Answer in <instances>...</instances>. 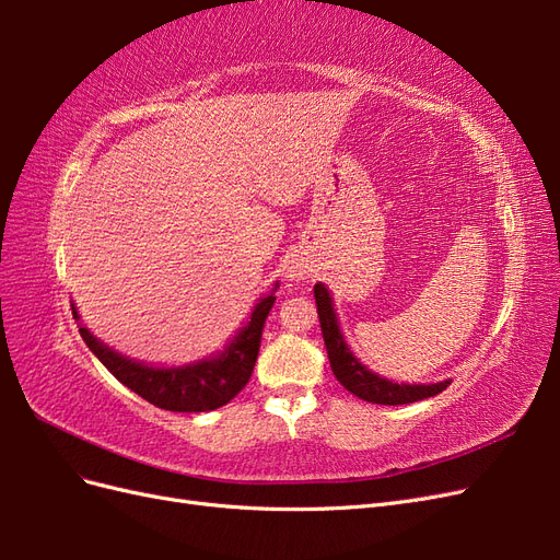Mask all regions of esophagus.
Masks as SVG:
<instances>
[{"instance_id": "34e87169", "label": "esophagus", "mask_w": 560, "mask_h": 560, "mask_svg": "<svg viewBox=\"0 0 560 560\" xmlns=\"http://www.w3.org/2000/svg\"><path fill=\"white\" fill-rule=\"evenodd\" d=\"M292 273H294V276H292V278H299V280H301V278H306V273H303V270H301V268H296V270H292Z\"/></svg>"}]
</instances>
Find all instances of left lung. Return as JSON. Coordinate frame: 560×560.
<instances>
[{
  "mask_svg": "<svg viewBox=\"0 0 560 560\" xmlns=\"http://www.w3.org/2000/svg\"><path fill=\"white\" fill-rule=\"evenodd\" d=\"M315 303H317V317H319V327L322 336H325V346L327 354L331 362L334 376L338 378L348 393L354 397H360L371 404H387V406H399V404H411L428 399L442 393L451 385V381L444 383H434V385H399L387 378H381L376 374L358 362V358H352L350 348L343 341V334L338 329L336 313L331 306V296L327 292L325 284H315Z\"/></svg>",
  "mask_w": 560,
  "mask_h": 560,
  "instance_id": "1",
  "label": "left lung"
}]
</instances>
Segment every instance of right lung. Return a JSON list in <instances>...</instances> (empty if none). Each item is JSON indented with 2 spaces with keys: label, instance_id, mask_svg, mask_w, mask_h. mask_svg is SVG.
<instances>
[{
  "label": "right lung",
  "instance_id": "right-lung-1",
  "mask_svg": "<svg viewBox=\"0 0 560 560\" xmlns=\"http://www.w3.org/2000/svg\"><path fill=\"white\" fill-rule=\"evenodd\" d=\"M273 294L261 299L257 306H254L247 327H243V331L233 338L229 348L219 354V358L177 369H156L138 364L100 343L86 327H79V334L93 350L95 358L103 362L118 381L130 387L132 393H138L149 404H154L165 411L179 413L214 411L219 406L229 404L247 385L254 371V362H257L259 354L264 322L270 308H273ZM72 315L74 319H79L77 308H72Z\"/></svg>",
  "mask_w": 560,
  "mask_h": 560
}]
</instances>
